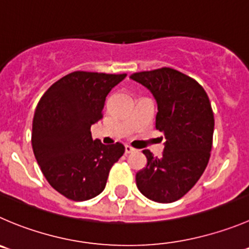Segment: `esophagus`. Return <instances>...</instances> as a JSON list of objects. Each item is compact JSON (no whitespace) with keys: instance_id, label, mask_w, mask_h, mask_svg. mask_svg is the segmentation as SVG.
Returning <instances> with one entry per match:
<instances>
[{"instance_id":"obj_1","label":"esophagus","mask_w":249,"mask_h":249,"mask_svg":"<svg viewBox=\"0 0 249 249\" xmlns=\"http://www.w3.org/2000/svg\"><path fill=\"white\" fill-rule=\"evenodd\" d=\"M124 151H126V154H131L133 151H136V149L132 148L131 145H124Z\"/></svg>"}]
</instances>
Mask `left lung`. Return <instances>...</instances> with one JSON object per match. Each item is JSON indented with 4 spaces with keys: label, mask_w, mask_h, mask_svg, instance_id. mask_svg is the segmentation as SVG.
I'll return each mask as SVG.
<instances>
[{
    "label": "left lung",
    "mask_w": 249,
    "mask_h": 249,
    "mask_svg": "<svg viewBox=\"0 0 249 249\" xmlns=\"http://www.w3.org/2000/svg\"><path fill=\"white\" fill-rule=\"evenodd\" d=\"M158 104L155 127L165 134L161 158L143 150L148 164L136 175L148 199L172 203L182 198L204 172L210 158L214 113L202 85L172 68L134 73Z\"/></svg>",
    "instance_id": "1"
}]
</instances>
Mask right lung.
<instances>
[{
    "mask_svg": "<svg viewBox=\"0 0 249 249\" xmlns=\"http://www.w3.org/2000/svg\"><path fill=\"white\" fill-rule=\"evenodd\" d=\"M126 75L77 71L53 83L37 104L33 151L47 182L68 199L82 202L100 194L124 153L121 143L94 141L90 127L103 118L106 96Z\"/></svg>",
    "mask_w": 249,
    "mask_h": 249,
    "instance_id": "obj_1",
    "label": "right lung"
}]
</instances>
